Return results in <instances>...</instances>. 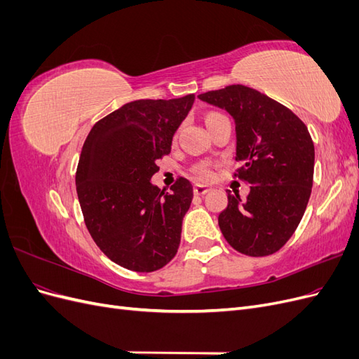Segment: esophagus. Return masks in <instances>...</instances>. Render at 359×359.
Returning <instances> with one entry per match:
<instances>
[{
	"instance_id": "obj_1",
	"label": "esophagus",
	"mask_w": 359,
	"mask_h": 359,
	"mask_svg": "<svg viewBox=\"0 0 359 359\" xmlns=\"http://www.w3.org/2000/svg\"><path fill=\"white\" fill-rule=\"evenodd\" d=\"M193 191H194V194H196V196H203V194L210 191V189L205 187V186H194Z\"/></svg>"
}]
</instances>
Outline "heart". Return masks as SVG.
<instances>
[{
  "mask_svg": "<svg viewBox=\"0 0 359 359\" xmlns=\"http://www.w3.org/2000/svg\"><path fill=\"white\" fill-rule=\"evenodd\" d=\"M219 116H222V115L220 114H215V112H211V114L206 115L205 123L208 124V123L212 121V119L219 118ZM193 173H194V175H196V178L202 180V181H210L212 178V169H211V165H208V163H199V165H196V166L193 168Z\"/></svg>",
  "mask_w": 359,
  "mask_h": 359,
  "instance_id": "b5f03b06",
  "label": "heart"
}]
</instances>
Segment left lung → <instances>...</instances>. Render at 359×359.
Here are the masks:
<instances>
[{
    "label": "left lung",
    "mask_w": 359,
    "mask_h": 359,
    "mask_svg": "<svg viewBox=\"0 0 359 359\" xmlns=\"http://www.w3.org/2000/svg\"><path fill=\"white\" fill-rule=\"evenodd\" d=\"M235 119L233 177L250 184L245 201L227 191L219 215L224 240L247 256H269L297 231L313 186L314 145L307 126L281 103L245 85L198 95Z\"/></svg>",
    "instance_id": "8db88e82"
}]
</instances>
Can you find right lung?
I'll return each mask as SVG.
<instances>
[{"instance_id":"obj_1","label":"right lung","mask_w":359,"mask_h":359,"mask_svg":"<svg viewBox=\"0 0 359 359\" xmlns=\"http://www.w3.org/2000/svg\"><path fill=\"white\" fill-rule=\"evenodd\" d=\"M193 102L194 94L130 102L97 121L85 139L76 169L83 220L97 247L119 266L153 273L178 252L193 187L178 178L165 193L151 178Z\"/></svg>"}]
</instances>
